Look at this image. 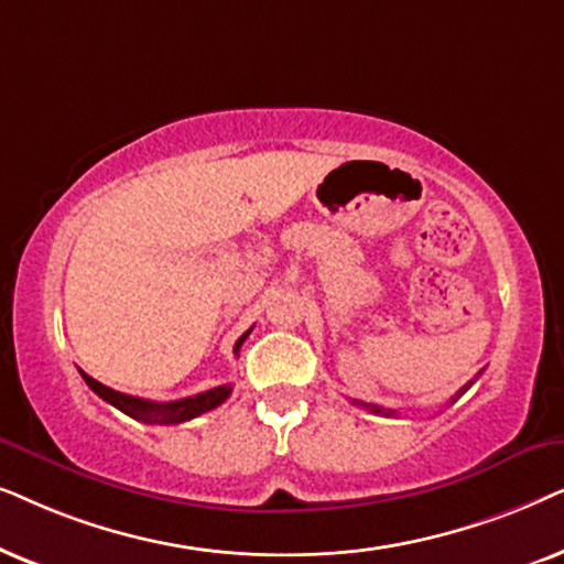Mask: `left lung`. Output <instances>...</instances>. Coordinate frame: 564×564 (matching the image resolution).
Returning <instances> with one entry per match:
<instances>
[{"instance_id": "1", "label": "left lung", "mask_w": 564, "mask_h": 564, "mask_svg": "<svg viewBox=\"0 0 564 564\" xmlns=\"http://www.w3.org/2000/svg\"><path fill=\"white\" fill-rule=\"evenodd\" d=\"M471 384H475V379H471L469 384H464V387L459 389V392H456V394L452 397V402L459 400V397H462L464 392H467V389H469ZM352 404H360V408H366V410H369V412H377V415H387V417H389V415H397L394 410H384V408H379V404H366V402H356V400H352Z\"/></svg>"}]
</instances>
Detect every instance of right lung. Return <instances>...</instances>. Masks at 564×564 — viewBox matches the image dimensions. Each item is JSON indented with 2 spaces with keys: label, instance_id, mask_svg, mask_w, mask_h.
I'll use <instances>...</instances> for the list:
<instances>
[{
  "label": "right lung",
  "instance_id": "1",
  "mask_svg": "<svg viewBox=\"0 0 564 564\" xmlns=\"http://www.w3.org/2000/svg\"><path fill=\"white\" fill-rule=\"evenodd\" d=\"M250 333H252V329H247V333L235 343V352H239V348H242V343L247 340V335H250ZM82 379L87 381V387L93 389L97 397H102L105 402H110L112 408H118L120 412H126L129 417L139 420V423H147V425L185 423V420H193V417L204 415V412H208V410L219 408V404L231 394V384H221V387L208 389V392H200L195 397H185V400L152 402V400H141V397L116 392V389L105 387L97 379L87 377L85 371H82Z\"/></svg>",
  "mask_w": 564,
  "mask_h": 564
}]
</instances>
